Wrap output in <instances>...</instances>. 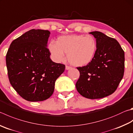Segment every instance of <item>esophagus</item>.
Wrapping results in <instances>:
<instances>
[{
    "label": "esophagus",
    "instance_id": "esophagus-1",
    "mask_svg": "<svg viewBox=\"0 0 133 133\" xmlns=\"http://www.w3.org/2000/svg\"><path fill=\"white\" fill-rule=\"evenodd\" d=\"M71 69V67L69 66H66V70H69V69Z\"/></svg>",
    "mask_w": 133,
    "mask_h": 133
}]
</instances>
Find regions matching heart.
<instances>
[{
	"instance_id": "b5f03b06",
	"label": "heart",
	"mask_w": 133,
	"mask_h": 133,
	"mask_svg": "<svg viewBox=\"0 0 133 133\" xmlns=\"http://www.w3.org/2000/svg\"><path fill=\"white\" fill-rule=\"evenodd\" d=\"M48 48L56 62L63 61L65 54H67V59L71 64L83 66L94 59L97 43L95 38L91 35H64L57 38L56 43L50 42Z\"/></svg>"
}]
</instances>
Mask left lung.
<instances>
[{"label": "left lung", "mask_w": 133, "mask_h": 133, "mask_svg": "<svg viewBox=\"0 0 133 133\" xmlns=\"http://www.w3.org/2000/svg\"><path fill=\"white\" fill-rule=\"evenodd\" d=\"M90 34L96 38L97 49L94 59L87 66L77 67L79 77L77 91L84 97L99 99L116 90L124 72V52L114 38L102 32Z\"/></svg>", "instance_id": "8db88e82"}]
</instances>
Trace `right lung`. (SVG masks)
Segmentation results:
<instances>
[{
	"label": "right lung",
	"instance_id": "add662e5",
	"mask_svg": "<svg viewBox=\"0 0 133 133\" xmlns=\"http://www.w3.org/2000/svg\"><path fill=\"white\" fill-rule=\"evenodd\" d=\"M50 32L32 29L14 39L6 56L9 81L19 95L31 102L47 99L65 65L50 58L47 46Z\"/></svg>",
	"mask_w": 133,
	"mask_h": 133
}]
</instances>
